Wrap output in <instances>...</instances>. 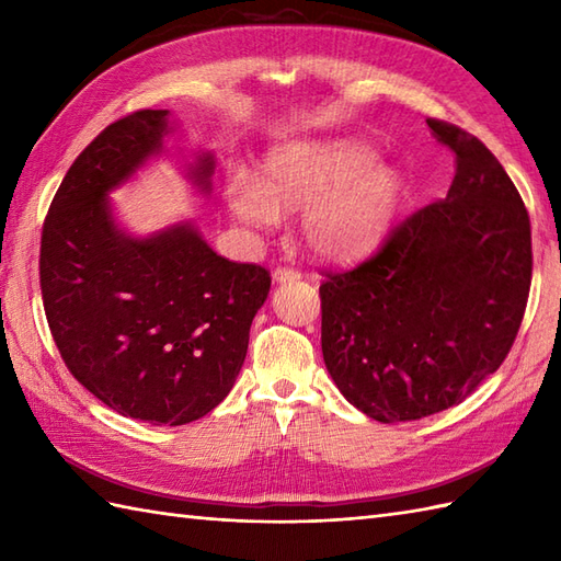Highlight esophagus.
I'll return each instance as SVG.
<instances>
[{
	"instance_id": "esophagus-1",
	"label": "esophagus",
	"mask_w": 561,
	"mask_h": 561,
	"mask_svg": "<svg viewBox=\"0 0 561 561\" xmlns=\"http://www.w3.org/2000/svg\"><path fill=\"white\" fill-rule=\"evenodd\" d=\"M272 277H274V282H277V284H287V282L301 279V272L294 270V267H277V270L272 272Z\"/></svg>"
}]
</instances>
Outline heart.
Wrapping results in <instances>:
<instances>
[{
    "instance_id": "obj_1",
    "label": "heart",
    "mask_w": 561,
    "mask_h": 561,
    "mask_svg": "<svg viewBox=\"0 0 561 561\" xmlns=\"http://www.w3.org/2000/svg\"><path fill=\"white\" fill-rule=\"evenodd\" d=\"M376 151L359 141H291L272 149L260 181L233 173L224 202L238 221L270 229L279 209H304V241L323 257H354L376 245L396 221L404 178L376 163Z\"/></svg>"
}]
</instances>
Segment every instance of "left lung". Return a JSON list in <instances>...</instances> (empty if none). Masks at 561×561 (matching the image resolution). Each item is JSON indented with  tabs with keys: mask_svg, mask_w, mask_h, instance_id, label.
<instances>
[{
	"mask_svg": "<svg viewBox=\"0 0 561 561\" xmlns=\"http://www.w3.org/2000/svg\"><path fill=\"white\" fill-rule=\"evenodd\" d=\"M456 153L446 199L416 209L352 270H325L320 344L328 371L376 422L462 402L494 374L526 313L530 217L478 137L428 117Z\"/></svg>",
	"mask_w": 561,
	"mask_h": 561,
	"instance_id": "1",
	"label": "left lung"
}]
</instances>
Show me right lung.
I'll return each instance as SVG.
<instances>
[{"label": "right lung", "instance_id": "add662e5", "mask_svg": "<svg viewBox=\"0 0 561 561\" xmlns=\"http://www.w3.org/2000/svg\"><path fill=\"white\" fill-rule=\"evenodd\" d=\"M169 111L108 125L71 163L41 236V291L79 383L133 420L181 426L211 412L241 371L270 272L214 253L193 224L135 238L108 193L163 149ZM214 157L190 169L209 193Z\"/></svg>", "mask_w": 561, "mask_h": 561}]
</instances>
